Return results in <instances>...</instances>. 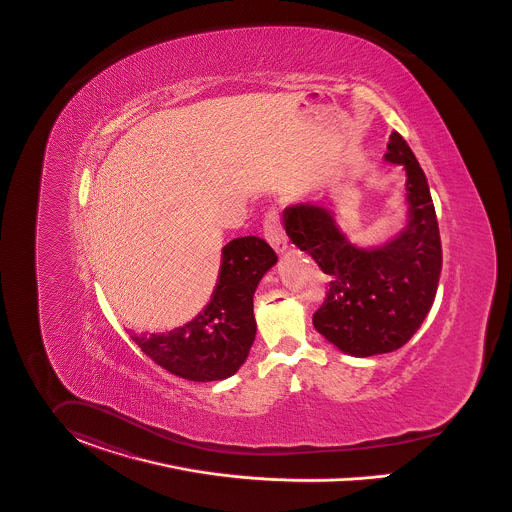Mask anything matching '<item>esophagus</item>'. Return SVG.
Returning a JSON list of instances; mask_svg holds the SVG:
<instances>
[{
    "label": "esophagus",
    "mask_w": 512,
    "mask_h": 512,
    "mask_svg": "<svg viewBox=\"0 0 512 512\" xmlns=\"http://www.w3.org/2000/svg\"><path fill=\"white\" fill-rule=\"evenodd\" d=\"M264 237L272 244L273 250L277 254H283L287 250V235L281 227L277 211H268L264 219Z\"/></svg>",
    "instance_id": "obj_1"
}]
</instances>
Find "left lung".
Returning <instances> with one entry per match:
<instances>
[{
	"label": "left lung",
	"mask_w": 512,
	"mask_h": 512,
	"mask_svg": "<svg viewBox=\"0 0 512 512\" xmlns=\"http://www.w3.org/2000/svg\"><path fill=\"white\" fill-rule=\"evenodd\" d=\"M384 159L406 169L409 219L396 239L378 248H357L345 239L330 209L297 204L283 211L291 242L330 279L312 324L353 357L390 353L408 343L433 307L443 268L429 184L398 132H392Z\"/></svg>",
	"instance_id": "left-lung-1"
}]
</instances>
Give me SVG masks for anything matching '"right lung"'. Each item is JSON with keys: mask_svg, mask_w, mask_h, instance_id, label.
I'll list each match as a JSON object with an SVG mask.
<instances>
[{"mask_svg": "<svg viewBox=\"0 0 512 512\" xmlns=\"http://www.w3.org/2000/svg\"><path fill=\"white\" fill-rule=\"evenodd\" d=\"M275 262L266 240H231L223 246L217 285L204 310L167 334H130L132 340L172 375L196 382L235 375L256 338L254 291Z\"/></svg>", "mask_w": 512, "mask_h": 512, "instance_id": "obj_1", "label": "right lung"}]
</instances>
